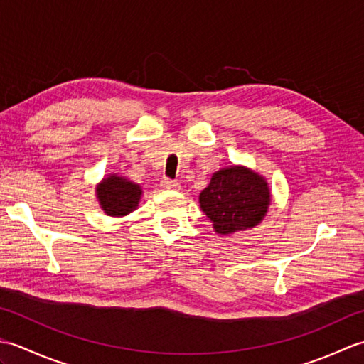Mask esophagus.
<instances>
[{
	"label": "esophagus",
	"instance_id": "1",
	"mask_svg": "<svg viewBox=\"0 0 364 364\" xmlns=\"http://www.w3.org/2000/svg\"><path fill=\"white\" fill-rule=\"evenodd\" d=\"M161 186H162V188H166V189H173V191H176V189H180V188H181V186H180V183L175 181V180H168V178H162Z\"/></svg>",
	"mask_w": 364,
	"mask_h": 364
}]
</instances>
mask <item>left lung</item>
<instances>
[{"label": "left lung", "mask_w": 364, "mask_h": 364, "mask_svg": "<svg viewBox=\"0 0 364 364\" xmlns=\"http://www.w3.org/2000/svg\"><path fill=\"white\" fill-rule=\"evenodd\" d=\"M200 208L219 235L253 228L264 219L270 191L264 176L242 166L220 168L198 197Z\"/></svg>", "instance_id": "1"}]
</instances>
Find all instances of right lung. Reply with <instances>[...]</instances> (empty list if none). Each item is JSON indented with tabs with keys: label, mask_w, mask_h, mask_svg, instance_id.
Returning <instances> with one entry per match:
<instances>
[{
	"label": "right lung",
	"mask_w": 364,
	"mask_h": 364,
	"mask_svg": "<svg viewBox=\"0 0 364 364\" xmlns=\"http://www.w3.org/2000/svg\"><path fill=\"white\" fill-rule=\"evenodd\" d=\"M142 189L125 176L109 175L97 186V198L102 210L112 218H122L139 206Z\"/></svg>",
	"instance_id": "obj_1"
}]
</instances>
